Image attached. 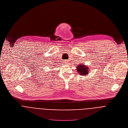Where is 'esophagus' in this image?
Segmentation results:
<instances>
[{"label":"esophagus","mask_w":128,"mask_h":128,"mask_svg":"<svg viewBox=\"0 0 128 128\" xmlns=\"http://www.w3.org/2000/svg\"><path fill=\"white\" fill-rule=\"evenodd\" d=\"M68 60H64V62H65V64H67L68 63Z\"/></svg>","instance_id":"obj_1"}]
</instances>
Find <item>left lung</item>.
<instances>
[{"label": "left lung", "mask_w": 128, "mask_h": 128, "mask_svg": "<svg viewBox=\"0 0 128 128\" xmlns=\"http://www.w3.org/2000/svg\"><path fill=\"white\" fill-rule=\"evenodd\" d=\"M76 70L79 74L82 76H85L88 74L90 71V68L88 66H86L84 64H81L77 66Z\"/></svg>", "instance_id": "8db88e82"}]
</instances>
